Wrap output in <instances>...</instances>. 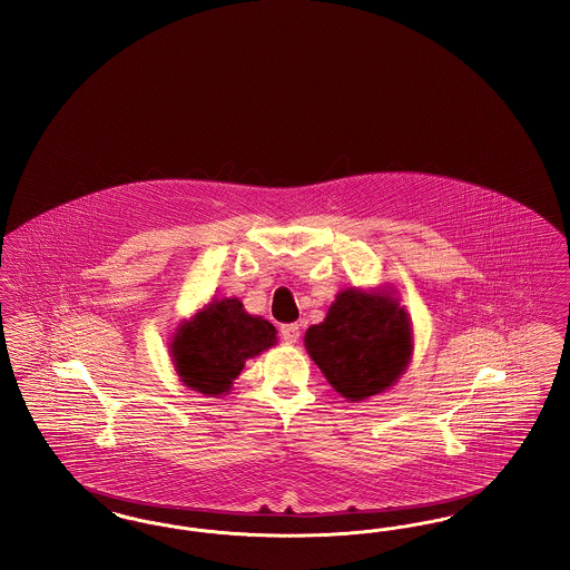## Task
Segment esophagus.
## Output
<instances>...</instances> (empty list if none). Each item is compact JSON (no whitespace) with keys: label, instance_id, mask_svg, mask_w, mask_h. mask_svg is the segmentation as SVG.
I'll list each match as a JSON object with an SVG mask.
<instances>
[{"label":"esophagus","instance_id":"1","mask_svg":"<svg viewBox=\"0 0 570 570\" xmlns=\"http://www.w3.org/2000/svg\"><path fill=\"white\" fill-rule=\"evenodd\" d=\"M279 333H282V340H284V342L297 344L298 335H301V326H298L297 323H293V325H282Z\"/></svg>","mask_w":570,"mask_h":570}]
</instances>
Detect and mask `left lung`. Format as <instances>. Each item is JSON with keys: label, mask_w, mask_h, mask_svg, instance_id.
<instances>
[{"label": "left lung", "mask_w": 570, "mask_h": 570, "mask_svg": "<svg viewBox=\"0 0 570 570\" xmlns=\"http://www.w3.org/2000/svg\"><path fill=\"white\" fill-rule=\"evenodd\" d=\"M305 351L348 402L384 393L406 372L412 321L393 286L344 288L321 325L305 331Z\"/></svg>", "instance_id": "left-lung-1"}]
</instances>
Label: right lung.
Here are the masks:
<instances>
[{
  "label": "right lung",
  "instance_id": "1",
  "mask_svg": "<svg viewBox=\"0 0 570 570\" xmlns=\"http://www.w3.org/2000/svg\"><path fill=\"white\" fill-rule=\"evenodd\" d=\"M277 344L275 326L252 316L237 297L212 298L173 333L170 356L179 380L196 393L217 397L254 358Z\"/></svg>",
  "mask_w": 570,
  "mask_h": 570
}]
</instances>
